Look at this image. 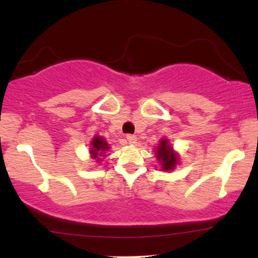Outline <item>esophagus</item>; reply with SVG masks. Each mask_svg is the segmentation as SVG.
<instances>
[{
  "label": "esophagus",
  "instance_id": "1",
  "mask_svg": "<svg viewBox=\"0 0 258 258\" xmlns=\"http://www.w3.org/2000/svg\"><path fill=\"white\" fill-rule=\"evenodd\" d=\"M126 139L128 141L130 144H135L136 142H137V137H136L135 135H127L126 136Z\"/></svg>",
  "mask_w": 258,
  "mask_h": 258
}]
</instances>
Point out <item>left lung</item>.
<instances>
[{
    "mask_svg": "<svg viewBox=\"0 0 258 258\" xmlns=\"http://www.w3.org/2000/svg\"><path fill=\"white\" fill-rule=\"evenodd\" d=\"M155 158L161 166V171H173L179 162V155L167 138H162L159 141L158 147L155 149Z\"/></svg>",
    "mask_w": 258,
    "mask_h": 258,
    "instance_id": "left-lung-1",
    "label": "left lung"
}]
</instances>
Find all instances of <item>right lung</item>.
I'll return each mask as SVG.
<instances>
[{"mask_svg":"<svg viewBox=\"0 0 258 258\" xmlns=\"http://www.w3.org/2000/svg\"><path fill=\"white\" fill-rule=\"evenodd\" d=\"M110 149V146L108 144L105 138L100 137V136H94L92 138L91 144H90V154L91 158L96 160V162L100 164V161H103L102 159H104L106 156V152Z\"/></svg>","mask_w":258,"mask_h":258,"instance_id":"1","label":"right lung"}]
</instances>
